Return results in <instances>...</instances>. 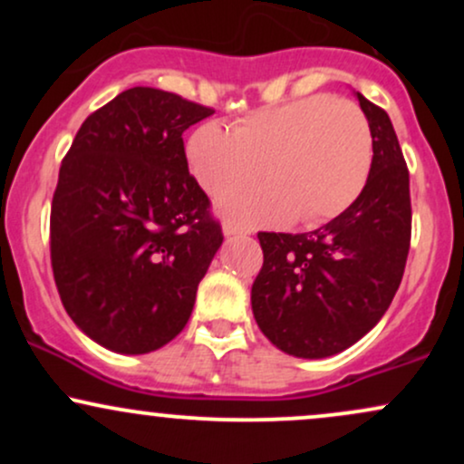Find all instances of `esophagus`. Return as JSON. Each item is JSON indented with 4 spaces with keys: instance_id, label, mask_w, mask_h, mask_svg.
Segmentation results:
<instances>
[{
    "instance_id": "34e87169",
    "label": "esophagus",
    "mask_w": 464,
    "mask_h": 464,
    "mask_svg": "<svg viewBox=\"0 0 464 464\" xmlns=\"http://www.w3.org/2000/svg\"><path fill=\"white\" fill-rule=\"evenodd\" d=\"M222 233H225L227 237H231V236H244V228H239L237 225H233V222H225V225H222Z\"/></svg>"
}]
</instances>
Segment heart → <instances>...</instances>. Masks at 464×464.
<instances>
[{"mask_svg": "<svg viewBox=\"0 0 464 464\" xmlns=\"http://www.w3.org/2000/svg\"><path fill=\"white\" fill-rule=\"evenodd\" d=\"M372 132L360 106L332 95L244 117L228 132L202 124L191 132L188 168L209 196L255 183L268 185L228 196L220 211L244 227H318L347 211L372 168Z\"/></svg>", "mask_w": 464, "mask_h": 464, "instance_id": "b5f03b06", "label": "heart"}]
</instances>
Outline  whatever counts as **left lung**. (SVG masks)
I'll use <instances>...</instances> for the list:
<instances>
[{
    "mask_svg": "<svg viewBox=\"0 0 464 464\" xmlns=\"http://www.w3.org/2000/svg\"><path fill=\"white\" fill-rule=\"evenodd\" d=\"M372 132L358 200L310 233H259L264 266L250 290L255 321L287 355L329 358L355 344L392 303L410 250V177L384 109L355 93Z\"/></svg>",
    "mask_w": 464,
    "mask_h": 464,
    "instance_id": "1",
    "label": "left lung"
}]
</instances>
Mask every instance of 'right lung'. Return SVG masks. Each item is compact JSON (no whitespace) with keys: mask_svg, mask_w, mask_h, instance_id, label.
Here are the masks:
<instances>
[{"mask_svg":"<svg viewBox=\"0 0 464 464\" xmlns=\"http://www.w3.org/2000/svg\"><path fill=\"white\" fill-rule=\"evenodd\" d=\"M211 113L132 87L82 121L63 159L50 216L58 295L115 353H150L183 332L225 239L183 146V132Z\"/></svg>","mask_w":464,"mask_h":464,"instance_id":"right-lung-1","label":"right lung"}]
</instances>
